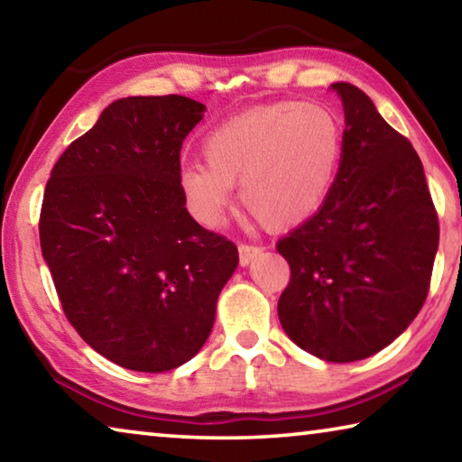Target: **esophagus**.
Segmentation results:
<instances>
[{
	"mask_svg": "<svg viewBox=\"0 0 462 462\" xmlns=\"http://www.w3.org/2000/svg\"><path fill=\"white\" fill-rule=\"evenodd\" d=\"M261 253H263L261 246L246 245V242H240V245H238V254H240V264H242V267H246V264L253 263Z\"/></svg>",
	"mask_w": 462,
	"mask_h": 462,
	"instance_id": "esophagus-1",
	"label": "esophagus"
}]
</instances>
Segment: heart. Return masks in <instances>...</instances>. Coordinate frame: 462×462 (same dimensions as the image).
<instances>
[{
  "mask_svg": "<svg viewBox=\"0 0 462 462\" xmlns=\"http://www.w3.org/2000/svg\"><path fill=\"white\" fill-rule=\"evenodd\" d=\"M342 124L318 101H275L246 109L203 138L206 165L179 171L193 217L222 222L240 183L245 206L273 228H291L322 208L342 154Z\"/></svg>",
  "mask_w": 462,
  "mask_h": 462,
  "instance_id": "1",
  "label": "heart"
}]
</instances>
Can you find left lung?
Segmentation results:
<instances>
[{"label": "left lung", "instance_id": "obj_1", "mask_svg": "<svg viewBox=\"0 0 462 462\" xmlns=\"http://www.w3.org/2000/svg\"><path fill=\"white\" fill-rule=\"evenodd\" d=\"M332 89L346 122L338 173L322 208L277 242L291 269L277 311L297 346L353 363L385 348L418 316L440 228L410 140L355 85Z\"/></svg>", "mask_w": 462, "mask_h": 462}]
</instances>
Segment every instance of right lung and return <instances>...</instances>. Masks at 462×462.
<instances>
[{
  "mask_svg": "<svg viewBox=\"0 0 462 462\" xmlns=\"http://www.w3.org/2000/svg\"><path fill=\"white\" fill-rule=\"evenodd\" d=\"M206 106L124 97L54 165L41 248L62 311L107 361L140 373L181 366L212 332L238 248L187 212L179 171Z\"/></svg>",
  "mask_w": 462,
  "mask_h": 462,
  "instance_id": "1",
  "label": "right lung"
}]
</instances>
